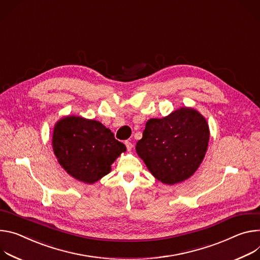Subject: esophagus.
I'll return each instance as SVG.
<instances>
[{
	"label": "esophagus",
	"instance_id": "esophagus-1",
	"mask_svg": "<svg viewBox=\"0 0 260 260\" xmlns=\"http://www.w3.org/2000/svg\"><path fill=\"white\" fill-rule=\"evenodd\" d=\"M125 145H126V147H127V150H128V151H131V150H132L133 145H132V143H131L129 140H126V141H125Z\"/></svg>",
	"mask_w": 260,
	"mask_h": 260
}]
</instances>
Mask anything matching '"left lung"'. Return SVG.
I'll return each instance as SVG.
<instances>
[{"mask_svg": "<svg viewBox=\"0 0 260 260\" xmlns=\"http://www.w3.org/2000/svg\"><path fill=\"white\" fill-rule=\"evenodd\" d=\"M210 129L203 114L181 107L162 119H150L136 153L160 182L175 185L194 175L209 145Z\"/></svg>", "mask_w": 260, "mask_h": 260, "instance_id": "left-lung-1", "label": "left lung"}]
</instances>
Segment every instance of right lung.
<instances>
[{"mask_svg": "<svg viewBox=\"0 0 260 260\" xmlns=\"http://www.w3.org/2000/svg\"><path fill=\"white\" fill-rule=\"evenodd\" d=\"M52 150L68 175L94 184L109 174L111 164L126 147L100 122L68 115L54 125Z\"/></svg>", "mask_w": 260, "mask_h": 260, "instance_id": "obj_1", "label": "right lung"}]
</instances>
